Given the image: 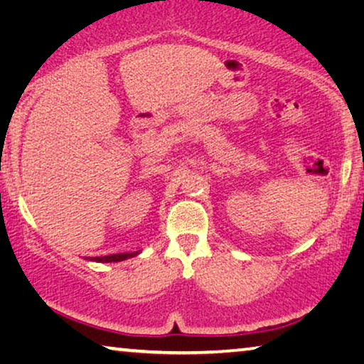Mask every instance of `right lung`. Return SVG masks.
<instances>
[{
    "label": "right lung",
    "instance_id": "add662e5",
    "mask_svg": "<svg viewBox=\"0 0 364 364\" xmlns=\"http://www.w3.org/2000/svg\"><path fill=\"white\" fill-rule=\"evenodd\" d=\"M139 254V250L136 252H125V254H112V255H104V257H94V262H102V264H107V262H122V260H127V259H132V257H135Z\"/></svg>",
    "mask_w": 364,
    "mask_h": 364
}]
</instances>
